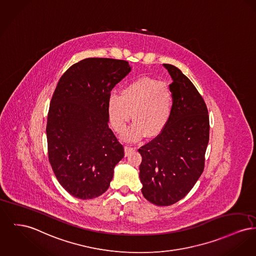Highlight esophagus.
Listing matches in <instances>:
<instances>
[{"label":"esophagus","mask_w":256,"mask_h":256,"mask_svg":"<svg viewBox=\"0 0 256 256\" xmlns=\"http://www.w3.org/2000/svg\"><path fill=\"white\" fill-rule=\"evenodd\" d=\"M134 150H136V148H134V147L126 146V147H124V154H126V156H128L132 152H134Z\"/></svg>","instance_id":"1"}]
</instances>
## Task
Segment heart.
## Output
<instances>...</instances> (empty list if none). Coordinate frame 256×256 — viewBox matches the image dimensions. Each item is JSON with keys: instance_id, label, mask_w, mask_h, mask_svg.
<instances>
[{"instance_id": "heart-1", "label": "heart", "mask_w": 256, "mask_h": 256, "mask_svg": "<svg viewBox=\"0 0 256 256\" xmlns=\"http://www.w3.org/2000/svg\"><path fill=\"white\" fill-rule=\"evenodd\" d=\"M173 109L170 87L154 78L141 77L122 88L120 96L112 94L107 102L109 120L114 130L122 134L132 118L134 124L124 138L136 141L145 136L160 134L166 128Z\"/></svg>"}]
</instances>
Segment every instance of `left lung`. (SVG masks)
<instances>
[{"label":"left lung","instance_id":"obj_1","mask_svg":"<svg viewBox=\"0 0 256 256\" xmlns=\"http://www.w3.org/2000/svg\"><path fill=\"white\" fill-rule=\"evenodd\" d=\"M173 109L166 128L138 152L142 194L150 203L169 206L194 188L204 170L210 124L206 104L192 81L172 64Z\"/></svg>","mask_w":256,"mask_h":256}]
</instances>
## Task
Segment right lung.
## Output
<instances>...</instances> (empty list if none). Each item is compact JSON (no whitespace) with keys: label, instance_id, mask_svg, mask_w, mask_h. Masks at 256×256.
<instances>
[{"label":"right lung","instance_id":"obj_1","mask_svg":"<svg viewBox=\"0 0 256 256\" xmlns=\"http://www.w3.org/2000/svg\"><path fill=\"white\" fill-rule=\"evenodd\" d=\"M128 62L89 58L72 66L53 94L46 126L48 158L60 186L79 199L108 190L124 148L109 128L110 92L130 72Z\"/></svg>","mask_w":256,"mask_h":256}]
</instances>
